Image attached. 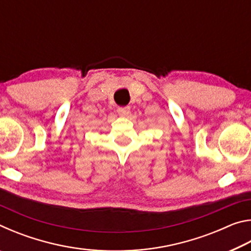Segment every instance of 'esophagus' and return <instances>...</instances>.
<instances>
[{
  "instance_id": "1",
  "label": "esophagus",
  "mask_w": 251,
  "mask_h": 251,
  "mask_svg": "<svg viewBox=\"0 0 251 251\" xmlns=\"http://www.w3.org/2000/svg\"><path fill=\"white\" fill-rule=\"evenodd\" d=\"M117 114L121 117H127L130 114V107L129 106H124V107H118Z\"/></svg>"
}]
</instances>
